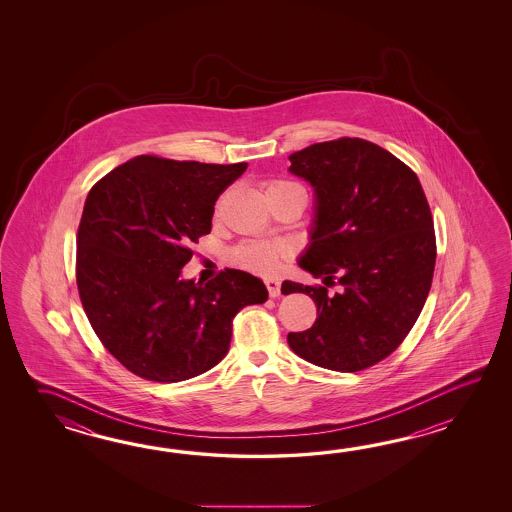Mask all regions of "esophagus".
<instances>
[{"label": "esophagus", "mask_w": 512, "mask_h": 512, "mask_svg": "<svg viewBox=\"0 0 512 512\" xmlns=\"http://www.w3.org/2000/svg\"><path fill=\"white\" fill-rule=\"evenodd\" d=\"M265 287H267V291H269V296H271V298L280 296V287H282L280 280H276V278H267V280H265Z\"/></svg>", "instance_id": "34e87169"}]
</instances>
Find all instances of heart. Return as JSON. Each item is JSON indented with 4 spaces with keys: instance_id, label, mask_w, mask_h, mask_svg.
Segmentation results:
<instances>
[{
    "instance_id": "1",
    "label": "heart",
    "mask_w": 512,
    "mask_h": 512,
    "mask_svg": "<svg viewBox=\"0 0 512 512\" xmlns=\"http://www.w3.org/2000/svg\"><path fill=\"white\" fill-rule=\"evenodd\" d=\"M289 181H271L267 192L293 188ZM291 256V247L283 241L247 240L241 241L230 251L229 258L236 267L256 274H271L280 267L285 258Z\"/></svg>"
}]
</instances>
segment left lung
Listing matches in <instances>:
<instances>
[{"mask_svg":"<svg viewBox=\"0 0 512 512\" xmlns=\"http://www.w3.org/2000/svg\"><path fill=\"white\" fill-rule=\"evenodd\" d=\"M289 161L316 194L315 230L298 265L326 285L282 283L283 294H309L318 315L287 342L320 368L366 370L403 344L430 293V205L414 170L364 139L316 142ZM335 279L343 291L329 294Z\"/></svg>","mask_w":512,"mask_h":512,"instance_id":"1","label":"left lung"}]
</instances>
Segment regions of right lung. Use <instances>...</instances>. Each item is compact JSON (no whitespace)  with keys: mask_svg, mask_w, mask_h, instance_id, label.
<instances>
[{"mask_svg":"<svg viewBox=\"0 0 512 512\" xmlns=\"http://www.w3.org/2000/svg\"><path fill=\"white\" fill-rule=\"evenodd\" d=\"M247 163L207 164L139 155L97 181L77 234V285L102 346L142 379L179 382L227 355L232 320L263 304L258 278L225 269L181 280L192 243L212 229L218 197Z\"/></svg>","mask_w":512,"mask_h":512,"instance_id":"right-lung-1","label":"right lung"}]
</instances>
